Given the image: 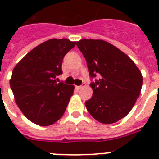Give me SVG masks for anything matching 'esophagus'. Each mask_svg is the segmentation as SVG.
I'll use <instances>...</instances> for the list:
<instances>
[{
    "label": "esophagus",
    "mask_w": 159,
    "mask_h": 159,
    "mask_svg": "<svg viewBox=\"0 0 159 159\" xmlns=\"http://www.w3.org/2000/svg\"><path fill=\"white\" fill-rule=\"evenodd\" d=\"M85 86H86V84H85L84 83V84H83L82 85H80V86H77V89H84V88Z\"/></svg>",
    "instance_id": "34e87169"
}]
</instances>
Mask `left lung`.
<instances>
[{
  "mask_svg": "<svg viewBox=\"0 0 159 159\" xmlns=\"http://www.w3.org/2000/svg\"><path fill=\"white\" fill-rule=\"evenodd\" d=\"M87 61L93 96L85 102L93 118L103 124L118 121L128 114L139 96L142 75L134 61L104 40L82 39L76 43Z\"/></svg>",
  "mask_w": 159,
  "mask_h": 159,
  "instance_id": "1",
  "label": "left lung"
}]
</instances>
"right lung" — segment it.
Masks as SVG:
<instances>
[{
    "label": "right lung",
    "mask_w": 159,
    "mask_h": 159,
    "mask_svg": "<svg viewBox=\"0 0 159 159\" xmlns=\"http://www.w3.org/2000/svg\"><path fill=\"white\" fill-rule=\"evenodd\" d=\"M76 42L52 39L30 51L13 68L9 84L15 101L28 120L48 126L62 117L75 87L57 83L65 55Z\"/></svg>",
    "instance_id": "add662e5"
}]
</instances>
